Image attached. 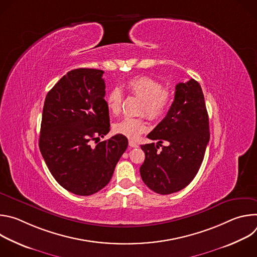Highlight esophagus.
Segmentation results:
<instances>
[{"label":"esophagus","instance_id":"1","mask_svg":"<svg viewBox=\"0 0 257 257\" xmlns=\"http://www.w3.org/2000/svg\"><path fill=\"white\" fill-rule=\"evenodd\" d=\"M129 146L130 148H138V143H136L133 140H129Z\"/></svg>","mask_w":257,"mask_h":257}]
</instances>
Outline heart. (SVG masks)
I'll use <instances>...</instances> for the list:
<instances>
[{
	"instance_id": "1",
	"label": "heart",
	"mask_w": 257,
	"mask_h": 257,
	"mask_svg": "<svg viewBox=\"0 0 257 257\" xmlns=\"http://www.w3.org/2000/svg\"><path fill=\"white\" fill-rule=\"evenodd\" d=\"M127 92L142 99L140 113L152 120L164 118L173 101V91L164 88L162 83L149 76H134L127 80L125 84ZM123 95L119 88H114L108 92L105 104L113 115H118L122 108ZM115 132L131 139L138 138L142 133L148 131L149 124L143 118H124L114 126Z\"/></svg>"
}]
</instances>
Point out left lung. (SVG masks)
Instances as JSON below:
<instances>
[{
  "label": "left lung",
  "instance_id": "left-lung-1",
  "mask_svg": "<svg viewBox=\"0 0 257 257\" xmlns=\"http://www.w3.org/2000/svg\"><path fill=\"white\" fill-rule=\"evenodd\" d=\"M148 138L158 143L141 145L145 154L140 167L144 184L163 195L189 185L201 166L209 141L208 115L201 86L196 80L176 85L168 114ZM163 142L167 143L166 147Z\"/></svg>",
  "mask_w": 257,
  "mask_h": 257
}]
</instances>
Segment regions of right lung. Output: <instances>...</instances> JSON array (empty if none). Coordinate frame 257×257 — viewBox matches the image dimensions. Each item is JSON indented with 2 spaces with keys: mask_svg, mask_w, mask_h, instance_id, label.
I'll return each mask as SVG.
<instances>
[{
  "mask_svg": "<svg viewBox=\"0 0 257 257\" xmlns=\"http://www.w3.org/2000/svg\"><path fill=\"white\" fill-rule=\"evenodd\" d=\"M102 74L88 68L69 71L48 92L43 108L42 156L59 184L82 196L107 184L128 146L121 134L90 144L109 131Z\"/></svg>",
  "mask_w": 257,
  "mask_h": 257,
  "instance_id": "right-lung-1",
  "label": "right lung"
}]
</instances>
